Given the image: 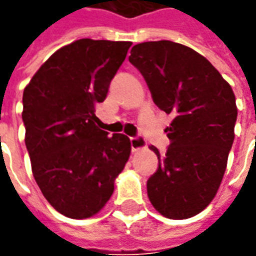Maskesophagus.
<instances>
[{
  "label": "esophagus",
  "instance_id": "34e87169",
  "mask_svg": "<svg viewBox=\"0 0 256 256\" xmlns=\"http://www.w3.org/2000/svg\"><path fill=\"white\" fill-rule=\"evenodd\" d=\"M130 144H132V150H142L146 146V142L145 140L141 137V136H134V137H130Z\"/></svg>",
  "mask_w": 256,
  "mask_h": 256
}]
</instances>
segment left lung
<instances>
[{
    "label": "left lung",
    "instance_id": "8db88e82",
    "mask_svg": "<svg viewBox=\"0 0 256 256\" xmlns=\"http://www.w3.org/2000/svg\"><path fill=\"white\" fill-rule=\"evenodd\" d=\"M128 62L142 74L154 102L172 114L170 145L146 182L162 215L186 220L214 198L234 140L236 97L216 68L190 48L172 41L142 42Z\"/></svg>",
    "mask_w": 256,
    "mask_h": 256
}]
</instances>
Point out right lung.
I'll use <instances>...</instances> for the list:
<instances>
[{"label": "right lung", "instance_id": "right-lung-1", "mask_svg": "<svg viewBox=\"0 0 256 256\" xmlns=\"http://www.w3.org/2000/svg\"><path fill=\"white\" fill-rule=\"evenodd\" d=\"M132 42L78 40L42 64L23 93V123L31 168L42 194L60 214L84 220L114 193L130 156L124 134L97 128L96 106Z\"/></svg>", "mask_w": 256, "mask_h": 256}]
</instances>
